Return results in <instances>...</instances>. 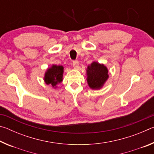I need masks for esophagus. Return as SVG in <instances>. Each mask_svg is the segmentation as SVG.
Segmentation results:
<instances>
[{"mask_svg":"<svg viewBox=\"0 0 154 154\" xmlns=\"http://www.w3.org/2000/svg\"><path fill=\"white\" fill-rule=\"evenodd\" d=\"M72 65H73V67L75 69H77L78 66H79V62L77 60L73 61V62H72Z\"/></svg>","mask_w":154,"mask_h":154,"instance_id":"34e87169","label":"esophagus"}]
</instances>
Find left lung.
<instances>
[{"instance_id": "8db88e82", "label": "left lung", "mask_w": 154, "mask_h": 154, "mask_svg": "<svg viewBox=\"0 0 154 154\" xmlns=\"http://www.w3.org/2000/svg\"><path fill=\"white\" fill-rule=\"evenodd\" d=\"M109 71L106 66L97 62H93L86 69L87 82L92 90L102 88L109 78Z\"/></svg>"}]
</instances>
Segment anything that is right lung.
Here are the masks:
<instances>
[{
  "instance_id": "right-lung-1",
  "label": "right lung",
  "mask_w": 154,
  "mask_h": 154,
  "mask_svg": "<svg viewBox=\"0 0 154 154\" xmlns=\"http://www.w3.org/2000/svg\"><path fill=\"white\" fill-rule=\"evenodd\" d=\"M63 66L52 64V66L48 68L45 72L44 82L47 85H51L52 87L56 88L58 83H61L63 80Z\"/></svg>"
}]
</instances>
